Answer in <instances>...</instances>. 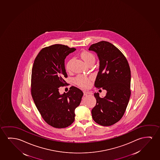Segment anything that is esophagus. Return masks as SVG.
<instances>
[{
    "instance_id": "obj_1",
    "label": "esophagus",
    "mask_w": 160,
    "mask_h": 160,
    "mask_svg": "<svg viewBox=\"0 0 160 160\" xmlns=\"http://www.w3.org/2000/svg\"><path fill=\"white\" fill-rule=\"evenodd\" d=\"M84 95H87L88 94H89L90 92H87V91H84L83 92Z\"/></svg>"
}]
</instances>
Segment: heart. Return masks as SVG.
<instances>
[{
	"mask_svg": "<svg viewBox=\"0 0 160 160\" xmlns=\"http://www.w3.org/2000/svg\"><path fill=\"white\" fill-rule=\"evenodd\" d=\"M81 57L87 65L92 61H95L94 55L88 51H83L81 53ZM72 62V59H70L66 65V69L68 71H70L71 65ZM90 78L89 77L79 75L77 77L74 81L78 86L83 88H87L90 85Z\"/></svg>",
	"mask_w": 160,
	"mask_h": 160,
	"instance_id": "1",
	"label": "heart"
}]
</instances>
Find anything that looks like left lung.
I'll return each instance as SVG.
<instances>
[{"label":"left lung","mask_w":160,"mask_h":160,"mask_svg":"<svg viewBox=\"0 0 160 160\" xmlns=\"http://www.w3.org/2000/svg\"><path fill=\"white\" fill-rule=\"evenodd\" d=\"M89 50L96 52L99 60L95 87L107 92L104 98L95 92L97 104L92 110V119L101 126H110L119 121L126 110L131 93V70L123 54L108 42L93 44Z\"/></svg>","instance_id":"left-lung-1"}]
</instances>
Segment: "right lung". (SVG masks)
<instances>
[{
    "label": "right lung",
    "instance_id": "obj_1",
    "mask_svg": "<svg viewBox=\"0 0 160 160\" xmlns=\"http://www.w3.org/2000/svg\"><path fill=\"white\" fill-rule=\"evenodd\" d=\"M76 50L62 44L44 48L36 58L32 70L34 102L44 121L56 128L68 127L74 122V110L83 95L81 90L73 86L66 93L59 92L68 77L65 59Z\"/></svg>",
    "mask_w": 160,
    "mask_h": 160
}]
</instances>
